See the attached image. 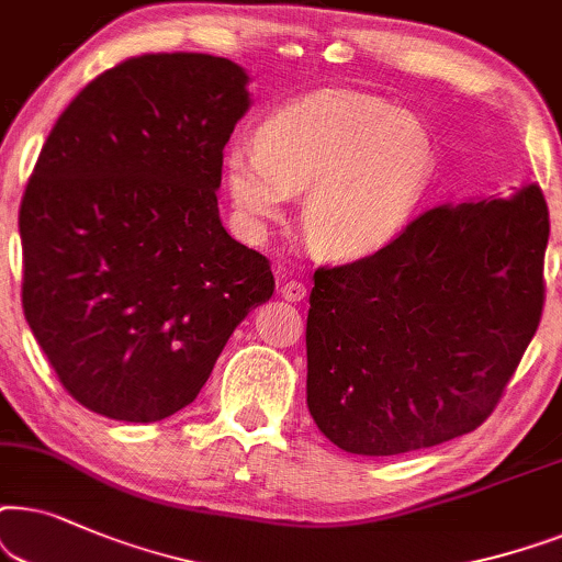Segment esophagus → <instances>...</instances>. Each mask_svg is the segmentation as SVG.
<instances>
[{
  "label": "esophagus",
  "mask_w": 562,
  "mask_h": 562,
  "mask_svg": "<svg viewBox=\"0 0 562 562\" xmlns=\"http://www.w3.org/2000/svg\"><path fill=\"white\" fill-rule=\"evenodd\" d=\"M305 293H308V290H305L303 282H297V280H282L280 295L285 297V301H290V303H301L303 297H305Z\"/></svg>",
  "instance_id": "34e87169"
}]
</instances>
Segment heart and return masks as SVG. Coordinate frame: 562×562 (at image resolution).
<instances>
[{
  "label": "heart",
  "mask_w": 562,
  "mask_h": 562,
  "mask_svg": "<svg viewBox=\"0 0 562 562\" xmlns=\"http://www.w3.org/2000/svg\"><path fill=\"white\" fill-rule=\"evenodd\" d=\"M437 146L422 120L383 97L326 89L269 115L257 144H234L223 177L249 228L285 215L305 194L303 234L321 257H370L422 211Z\"/></svg>",
  "instance_id": "obj_1"
}]
</instances>
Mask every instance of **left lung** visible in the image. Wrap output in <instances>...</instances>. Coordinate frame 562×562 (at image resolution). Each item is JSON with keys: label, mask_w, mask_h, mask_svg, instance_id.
<instances>
[{"label": "left lung", "mask_w": 562, "mask_h": 562, "mask_svg": "<svg viewBox=\"0 0 562 562\" xmlns=\"http://www.w3.org/2000/svg\"><path fill=\"white\" fill-rule=\"evenodd\" d=\"M548 236L527 184L431 207L370 257L318 267L305 385L324 437L387 458L477 429L540 326Z\"/></svg>", "instance_id": "8db88e82"}]
</instances>
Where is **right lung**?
<instances>
[{"label": "right lung", "mask_w": 562, "mask_h": 562, "mask_svg": "<svg viewBox=\"0 0 562 562\" xmlns=\"http://www.w3.org/2000/svg\"><path fill=\"white\" fill-rule=\"evenodd\" d=\"M228 58L146 54L56 120L20 205L22 311L74 401L161 422L274 293L269 259L223 228V148L249 110Z\"/></svg>", "instance_id": "obj_1"}]
</instances>
